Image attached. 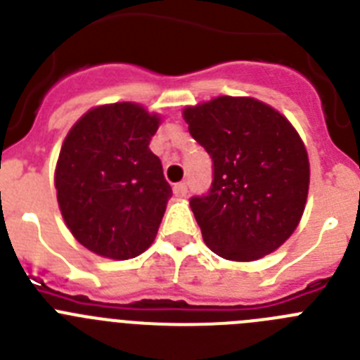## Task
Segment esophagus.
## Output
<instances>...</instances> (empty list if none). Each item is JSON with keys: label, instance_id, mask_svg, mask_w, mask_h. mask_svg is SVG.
I'll list each match as a JSON object with an SVG mask.
<instances>
[{"label": "esophagus", "instance_id": "esophagus-1", "mask_svg": "<svg viewBox=\"0 0 360 360\" xmlns=\"http://www.w3.org/2000/svg\"><path fill=\"white\" fill-rule=\"evenodd\" d=\"M173 193H174V195H176V196H186V195H187V184H186V182L174 184Z\"/></svg>", "mask_w": 360, "mask_h": 360}]
</instances>
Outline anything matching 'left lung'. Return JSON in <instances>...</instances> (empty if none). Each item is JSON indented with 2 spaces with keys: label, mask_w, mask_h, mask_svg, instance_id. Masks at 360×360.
<instances>
[{
  "label": "left lung",
  "mask_w": 360,
  "mask_h": 360,
  "mask_svg": "<svg viewBox=\"0 0 360 360\" xmlns=\"http://www.w3.org/2000/svg\"><path fill=\"white\" fill-rule=\"evenodd\" d=\"M212 160V182L189 200L205 245L232 262L274 252L303 216L310 182L304 144L281 113L250 97L184 110Z\"/></svg>",
  "instance_id": "obj_1"
}]
</instances>
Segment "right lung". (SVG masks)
<instances>
[{
	"instance_id": "right-lung-1",
	"label": "right lung",
	"mask_w": 360,
	"mask_h": 360,
	"mask_svg": "<svg viewBox=\"0 0 360 360\" xmlns=\"http://www.w3.org/2000/svg\"><path fill=\"white\" fill-rule=\"evenodd\" d=\"M158 122L139 104H106L81 117L63 142L57 202L75 240L98 256L129 259L157 236L173 195L149 149Z\"/></svg>"
}]
</instances>
